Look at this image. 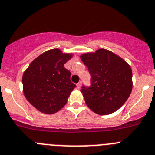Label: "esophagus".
<instances>
[{"instance_id": "34e87169", "label": "esophagus", "mask_w": 155, "mask_h": 155, "mask_svg": "<svg viewBox=\"0 0 155 155\" xmlns=\"http://www.w3.org/2000/svg\"><path fill=\"white\" fill-rule=\"evenodd\" d=\"M76 87H77V89H80L81 88V83H79V84H76Z\"/></svg>"}]
</instances>
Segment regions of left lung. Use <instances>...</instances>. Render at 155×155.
I'll return each mask as SVG.
<instances>
[{"label":"left lung","instance_id":"8db88e82","mask_svg":"<svg viewBox=\"0 0 155 155\" xmlns=\"http://www.w3.org/2000/svg\"><path fill=\"white\" fill-rule=\"evenodd\" d=\"M80 59L88 68L91 86L83 87L87 106L95 114L108 115L128 100L132 90V71L120 56L106 49L85 53Z\"/></svg>","mask_w":155,"mask_h":155}]
</instances>
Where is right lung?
<instances>
[{"label": "right lung", "mask_w": 155, "mask_h": 155, "mask_svg": "<svg viewBox=\"0 0 155 155\" xmlns=\"http://www.w3.org/2000/svg\"><path fill=\"white\" fill-rule=\"evenodd\" d=\"M73 53L52 49L41 53L24 71L22 78L24 96L38 111L55 114L65 106L75 85L64 67Z\"/></svg>", "instance_id": "right-lung-1"}]
</instances>
